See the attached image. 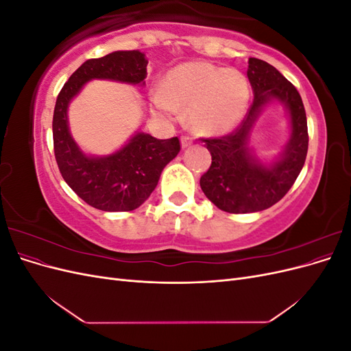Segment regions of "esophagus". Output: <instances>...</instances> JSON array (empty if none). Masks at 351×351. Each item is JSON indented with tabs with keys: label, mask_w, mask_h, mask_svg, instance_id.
<instances>
[{
	"label": "esophagus",
	"mask_w": 351,
	"mask_h": 351,
	"mask_svg": "<svg viewBox=\"0 0 351 351\" xmlns=\"http://www.w3.org/2000/svg\"><path fill=\"white\" fill-rule=\"evenodd\" d=\"M180 142H182V147L183 149H186V147H189V146H192L193 145V139L190 136H182L180 137Z\"/></svg>",
	"instance_id": "34e87169"
}]
</instances>
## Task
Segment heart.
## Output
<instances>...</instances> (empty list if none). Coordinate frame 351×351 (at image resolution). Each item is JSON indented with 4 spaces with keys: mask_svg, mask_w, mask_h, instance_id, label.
I'll return each instance as SVG.
<instances>
[{
    "mask_svg": "<svg viewBox=\"0 0 351 351\" xmlns=\"http://www.w3.org/2000/svg\"><path fill=\"white\" fill-rule=\"evenodd\" d=\"M249 98V82L240 71L209 62H186L169 71L161 90L152 93V108L165 120H173L178 108L187 110L190 127L209 136L237 125Z\"/></svg>",
    "mask_w": 351,
    "mask_h": 351,
    "instance_id": "1",
    "label": "heart"
}]
</instances>
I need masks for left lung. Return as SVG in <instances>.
<instances>
[{
	"label": "left lung",
	"instance_id": "1",
	"mask_svg": "<svg viewBox=\"0 0 351 351\" xmlns=\"http://www.w3.org/2000/svg\"><path fill=\"white\" fill-rule=\"evenodd\" d=\"M247 77L254 99L240 125L227 136L204 139L212 164L200 177V187L212 204L230 214L263 210L281 200L299 177L309 146L306 111L293 84L259 58H249ZM274 99L289 111L292 134L280 158L267 167L251 155L247 142L261 108Z\"/></svg>",
	"mask_w": 351,
	"mask_h": 351
}]
</instances>
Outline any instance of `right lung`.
I'll return each mask as SVG.
<instances>
[{
  "label": "right lung",
  "mask_w": 351,
  "mask_h": 351,
  "mask_svg": "<svg viewBox=\"0 0 351 351\" xmlns=\"http://www.w3.org/2000/svg\"><path fill=\"white\" fill-rule=\"evenodd\" d=\"M147 61L141 51H115L84 61L60 90L52 119L54 154L66 183L88 205L107 212L139 208L155 190L164 167L180 152L178 137L155 139L136 133L129 143L108 156H88L70 134V101L92 79L145 84Z\"/></svg>",
  "instance_id": "right-lung-1"
}]
</instances>
